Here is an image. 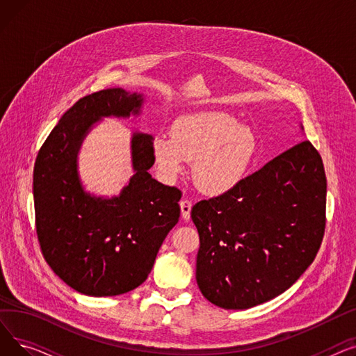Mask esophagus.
<instances>
[{
    "label": "esophagus",
    "mask_w": 356,
    "mask_h": 356,
    "mask_svg": "<svg viewBox=\"0 0 356 356\" xmlns=\"http://www.w3.org/2000/svg\"><path fill=\"white\" fill-rule=\"evenodd\" d=\"M180 209H181V216L183 219H191V212H192V202L189 199H183L180 202Z\"/></svg>",
    "instance_id": "obj_1"
}]
</instances>
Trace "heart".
Segmentation results:
<instances>
[{"label": "heart", "mask_w": 356, "mask_h": 356, "mask_svg": "<svg viewBox=\"0 0 356 356\" xmlns=\"http://www.w3.org/2000/svg\"><path fill=\"white\" fill-rule=\"evenodd\" d=\"M255 152L252 131L219 111L181 115L172 125V137L159 136L153 143V157L164 179H176L191 161L196 186L212 196L229 192L245 177Z\"/></svg>", "instance_id": "heart-1"}]
</instances>
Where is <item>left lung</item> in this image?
Instances as JSON below:
<instances>
[{
	"mask_svg": "<svg viewBox=\"0 0 356 356\" xmlns=\"http://www.w3.org/2000/svg\"><path fill=\"white\" fill-rule=\"evenodd\" d=\"M196 280L211 303L244 310L284 293L321 248L326 175L309 140L294 144L229 192L197 202Z\"/></svg>",
	"mask_w": 356,
	"mask_h": 356,
	"instance_id": "left-lung-1",
	"label": "left lung"
}]
</instances>
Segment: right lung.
Segmentation results:
<instances>
[{
    "mask_svg": "<svg viewBox=\"0 0 356 356\" xmlns=\"http://www.w3.org/2000/svg\"><path fill=\"white\" fill-rule=\"evenodd\" d=\"M138 93L112 88L69 108L37 154L33 175L35 232L50 268L82 294L105 297L137 289L152 271L164 238L179 222L181 192L148 173L153 137L134 134L131 177L122 193L101 199L83 192L76 154L102 117L138 114Z\"/></svg>",
    "mask_w": 356,
    "mask_h": 356,
    "instance_id": "obj_1",
    "label": "right lung"
}]
</instances>
